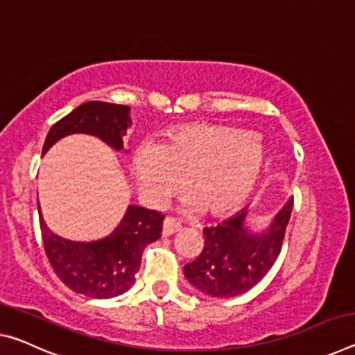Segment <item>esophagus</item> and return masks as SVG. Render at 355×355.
<instances>
[{
    "label": "esophagus",
    "mask_w": 355,
    "mask_h": 355,
    "mask_svg": "<svg viewBox=\"0 0 355 355\" xmlns=\"http://www.w3.org/2000/svg\"><path fill=\"white\" fill-rule=\"evenodd\" d=\"M180 230V223L177 221L175 218L167 216L162 223V237H168V235L175 234Z\"/></svg>",
    "instance_id": "obj_1"
}]
</instances>
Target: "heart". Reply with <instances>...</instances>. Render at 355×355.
I'll return each mask as SVG.
<instances>
[{"label": "heart", "instance_id": "obj_1", "mask_svg": "<svg viewBox=\"0 0 355 355\" xmlns=\"http://www.w3.org/2000/svg\"><path fill=\"white\" fill-rule=\"evenodd\" d=\"M261 139L243 129L194 123L157 145H142L132 157V177L142 198L159 205L188 184L191 205L208 216H226L245 204L266 166Z\"/></svg>", "mask_w": 355, "mask_h": 355}]
</instances>
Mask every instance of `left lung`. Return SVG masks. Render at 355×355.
<instances>
[{
    "label": "left lung",
    "instance_id": "obj_1",
    "mask_svg": "<svg viewBox=\"0 0 355 355\" xmlns=\"http://www.w3.org/2000/svg\"><path fill=\"white\" fill-rule=\"evenodd\" d=\"M292 207L294 198L262 232L246 226L248 207L215 227H205L204 250L184 266V277L200 292L216 299H229L254 288L279 256Z\"/></svg>",
    "mask_w": 355,
    "mask_h": 355
}]
</instances>
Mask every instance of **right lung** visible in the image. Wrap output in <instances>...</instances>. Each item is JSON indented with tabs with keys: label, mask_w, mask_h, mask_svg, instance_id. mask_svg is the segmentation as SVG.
I'll return each instance as SVG.
<instances>
[{
	"label": "right lung",
	"mask_w": 355,
	"mask_h": 355,
	"mask_svg": "<svg viewBox=\"0 0 355 355\" xmlns=\"http://www.w3.org/2000/svg\"><path fill=\"white\" fill-rule=\"evenodd\" d=\"M129 107L89 101L80 104L50 128L42 155L60 139L71 134L99 137L116 151L131 126ZM126 151V150H125ZM44 250L50 266L67 288L93 299H110L125 294L136 281L145 246L161 237L164 216L156 210L129 205L112 234L96 241H72L47 227L37 202Z\"/></svg>",
	"instance_id": "right-lung-1"
}]
</instances>
